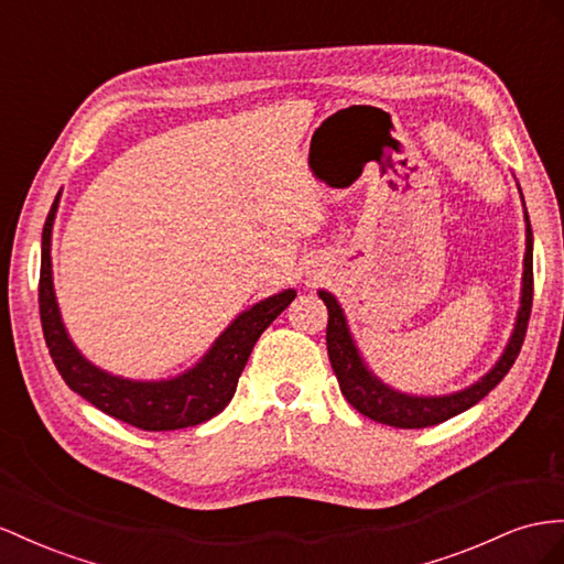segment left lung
<instances>
[{
  "label": "left lung",
  "mask_w": 564,
  "mask_h": 564,
  "mask_svg": "<svg viewBox=\"0 0 564 564\" xmlns=\"http://www.w3.org/2000/svg\"><path fill=\"white\" fill-rule=\"evenodd\" d=\"M517 189H520V185H517ZM520 196H522V189H520ZM522 204H524V196H522ZM524 223H527V251H524V272H522V296H520V308H517L512 334L494 368L486 375H481L475 384H469L460 391L444 393V395H417V393H405L384 384L382 379L368 368V362H365L337 296L325 292V289H319L317 294L325 301L327 313H329L327 354H329L332 370L339 379V389L346 395V401L351 403L358 413L399 430L432 427V424L446 422L455 415L465 413V410L475 403H479L484 395L510 372L514 358L520 356L529 313H531V299H534V235H531L527 208H524Z\"/></svg>",
  "instance_id": "1"
}]
</instances>
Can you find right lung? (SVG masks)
Masks as SVG:
<instances>
[{"label":"right lung","mask_w":564,"mask_h":564,"mask_svg":"<svg viewBox=\"0 0 564 564\" xmlns=\"http://www.w3.org/2000/svg\"><path fill=\"white\" fill-rule=\"evenodd\" d=\"M58 199L61 192L56 194L42 230L40 317L44 341H47L50 356L64 382L101 413L144 432L185 430L218 415L232 401L239 375L245 370L258 337L296 299L294 289H282L280 294H272L241 311L210 344L202 360L185 372L169 379H130L106 372L80 354L61 319L52 278V227Z\"/></svg>","instance_id":"1"}]
</instances>
